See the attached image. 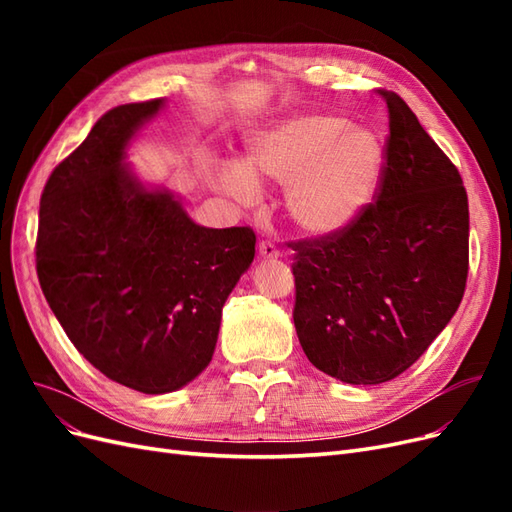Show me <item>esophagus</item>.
Instances as JSON below:
<instances>
[{"label": "esophagus", "mask_w": 512, "mask_h": 512, "mask_svg": "<svg viewBox=\"0 0 512 512\" xmlns=\"http://www.w3.org/2000/svg\"><path fill=\"white\" fill-rule=\"evenodd\" d=\"M258 252H260L262 258H267V260L280 258V250H277V247L271 241H260L258 243Z\"/></svg>", "instance_id": "obj_1"}]
</instances>
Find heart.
I'll use <instances>...</instances> for the list:
<instances>
[{
  "label": "heart",
  "instance_id": "obj_1",
  "mask_svg": "<svg viewBox=\"0 0 512 512\" xmlns=\"http://www.w3.org/2000/svg\"><path fill=\"white\" fill-rule=\"evenodd\" d=\"M380 177L382 147L374 132L342 117L301 115L260 134L243 168H224L218 181L241 203L258 196L254 179L286 183L292 224L309 235H329L359 218Z\"/></svg>",
  "mask_w": 512,
  "mask_h": 512
}]
</instances>
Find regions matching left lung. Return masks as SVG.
Wrapping results in <instances>:
<instances>
[{"label":"left lung","instance_id":"left-lung-1","mask_svg":"<svg viewBox=\"0 0 512 512\" xmlns=\"http://www.w3.org/2000/svg\"><path fill=\"white\" fill-rule=\"evenodd\" d=\"M376 200L342 230L294 250V329L305 356L348 384L416 363L463 299L470 213L457 166L395 91Z\"/></svg>","mask_w":512,"mask_h":512}]
</instances>
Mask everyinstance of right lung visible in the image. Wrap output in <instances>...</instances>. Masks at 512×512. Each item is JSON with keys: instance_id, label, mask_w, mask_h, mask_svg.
<instances>
[{"instance_id": "right-lung-1", "label": "right lung", "mask_w": 512, "mask_h": 512, "mask_svg": "<svg viewBox=\"0 0 512 512\" xmlns=\"http://www.w3.org/2000/svg\"><path fill=\"white\" fill-rule=\"evenodd\" d=\"M162 98L121 104L59 162L40 198L36 271L74 348L147 395L181 389L215 350L222 307L254 260L250 226L205 228L123 160Z\"/></svg>"}]
</instances>
